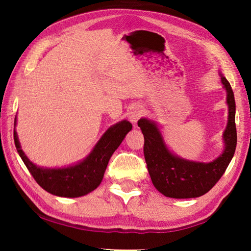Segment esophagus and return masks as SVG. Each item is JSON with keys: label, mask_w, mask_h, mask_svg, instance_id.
<instances>
[{"label": "esophagus", "mask_w": 251, "mask_h": 251, "mask_svg": "<svg viewBox=\"0 0 251 251\" xmlns=\"http://www.w3.org/2000/svg\"><path fill=\"white\" fill-rule=\"evenodd\" d=\"M142 113L143 110L141 106H135V107H133V109L129 112V121L133 123V124H136L139 118H141Z\"/></svg>", "instance_id": "obj_1"}]
</instances>
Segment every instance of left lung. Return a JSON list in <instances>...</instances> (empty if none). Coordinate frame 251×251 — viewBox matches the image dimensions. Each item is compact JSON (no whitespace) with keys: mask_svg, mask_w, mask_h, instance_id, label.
Returning <instances> with one entry per match:
<instances>
[{"mask_svg":"<svg viewBox=\"0 0 251 251\" xmlns=\"http://www.w3.org/2000/svg\"><path fill=\"white\" fill-rule=\"evenodd\" d=\"M227 91L229 118L224 133L226 148L211 163H196L174 156L163 142L154 123L142 118L138 121L144 135V156L151 181L159 193L171 198H195L205 195L226 172L237 145L235 123L236 104L233 92L228 80L222 76Z\"/></svg>","mask_w":251,"mask_h":251,"instance_id":"obj_1","label":"left lung"}]
</instances>
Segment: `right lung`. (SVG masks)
Returning a JSON list of instances; mask_svg holds the SVG:
<instances>
[{
    "instance_id": "1",
    "label": "right lung",
    "mask_w": 251,
    "mask_h": 251,
    "mask_svg": "<svg viewBox=\"0 0 251 251\" xmlns=\"http://www.w3.org/2000/svg\"><path fill=\"white\" fill-rule=\"evenodd\" d=\"M131 124L123 121L106 131L91 155L75 166L57 169H43L29 161L21 150L14 130V143L25 166L35 181L46 192L61 197H80L96 189L104 177L110 156L121 145Z\"/></svg>"
}]
</instances>
